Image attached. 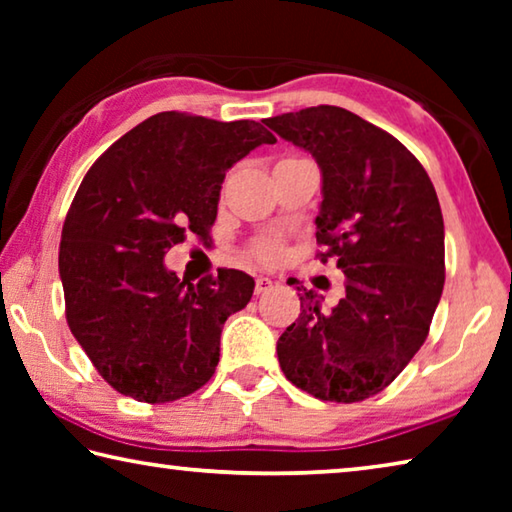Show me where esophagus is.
Here are the masks:
<instances>
[{
    "mask_svg": "<svg viewBox=\"0 0 512 512\" xmlns=\"http://www.w3.org/2000/svg\"><path fill=\"white\" fill-rule=\"evenodd\" d=\"M273 287H275V282L271 280V277H264V275H259L257 280H255V293H257V296H262V293L271 291Z\"/></svg>",
    "mask_w": 512,
    "mask_h": 512,
    "instance_id": "obj_1",
    "label": "esophagus"
}]
</instances>
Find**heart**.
Here are the masks:
<instances>
[{
    "instance_id": "1",
    "label": "heart",
    "mask_w": 512,
    "mask_h": 512,
    "mask_svg": "<svg viewBox=\"0 0 512 512\" xmlns=\"http://www.w3.org/2000/svg\"><path fill=\"white\" fill-rule=\"evenodd\" d=\"M255 255L259 259H264V262H273V259H277V257L282 255V244L277 239L259 241L257 248H255Z\"/></svg>"
}]
</instances>
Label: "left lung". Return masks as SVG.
I'll use <instances>...</instances> for the list:
<instances>
[{
	"label": "left lung",
	"instance_id": "1",
	"mask_svg": "<svg viewBox=\"0 0 512 512\" xmlns=\"http://www.w3.org/2000/svg\"><path fill=\"white\" fill-rule=\"evenodd\" d=\"M264 124L318 162V257H334L345 275V296L329 311L323 296L296 287L300 316L277 341L280 368L318 400H368L422 348L443 296L436 189L400 140L345 108L284 112Z\"/></svg>",
	"mask_w": 512,
	"mask_h": 512
}]
</instances>
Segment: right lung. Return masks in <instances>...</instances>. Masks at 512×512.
Returning <instances> with one entry per match:
<instances>
[{
    "mask_svg": "<svg viewBox=\"0 0 512 512\" xmlns=\"http://www.w3.org/2000/svg\"><path fill=\"white\" fill-rule=\"evenodd\" d=\"M273 142L259 121L158 112L85 173L60 237L65 316L121 395L173 402L214 375L223 323L248 305L255 280L225 268L192 284L164 255L187 235L210 237L225 171Z\"/></svg>",
    "mask_w": 512,
    "mask_h": 512,
    "instance_id": "add662e5",
    "label": "right lung"
}]
</instances>
